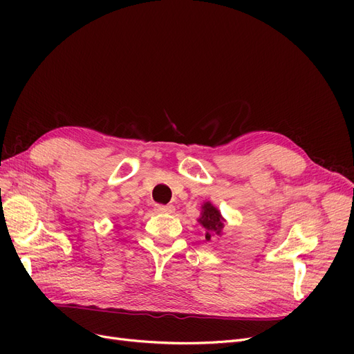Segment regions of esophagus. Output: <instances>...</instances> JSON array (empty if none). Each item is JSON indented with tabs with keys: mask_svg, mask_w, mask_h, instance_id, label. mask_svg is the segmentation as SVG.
<instances>
[{
	"mask_svg": "<svg viewBox=\"0 0 354 354\" xmlns=\"http://www.w3.org/2000/svg\"><path fill=\"white\" fill-rule=\"evenodd\" d=\"M158 212H174L173 205H156Z\"/></svg>",
	"mask_w": 354,
	"mask_h": 354,
	"instance_id": "34e87169",
	"label": "esophagus"
}]
</instances>
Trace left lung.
<instances>
[{
  "label": "left lung",
  "mask_w": 354,
  "mask_h": 354,
  "mask_svg": "<svg viewBox=\"0 0 354 354\" xmlns=\"http://www.w3.org/2000/svg\"><path fill=\"white\" fill-rule=\"evenodd\" d=\"M201 226L207 230L205 239L211 241L212 236H220L224 229V218L221 217V212L212 205L211 202H203L201 217L198 218Z\"/></svg>",
  "instance_id": "1"
}]
</instances>
